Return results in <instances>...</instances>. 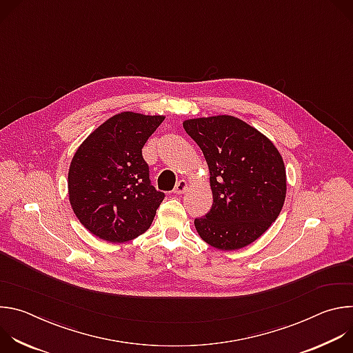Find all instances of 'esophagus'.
Wrapping results in <instances>:
<instances>
[{"label":"esophagus","mask_w":353,"mask_h":353,"mask_svg":"<svg viewBox=\"0 0 353 353\" xmlns=\"http://www.w3.org/2000/svg\"><path fill=\"white\" fill-rule=\"evenodd\" d=\"M187 188H188L187 181H185V180H179V181L176 183V185H174L173 192H176V194H183Z\"/></svg>","instance_id":"1"}]
</instances>
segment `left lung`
<instances>
[{"instance_id": "1", "label": "left lung", "mask_w": 353, "mask_h": 353, "mask_svg": "<svg viewBox=\"0 0 353 353\" xmlns=\"http://www.w3.org/2000/svg\"><path fill=\"white\" fill-rule=\"evenodd\" d=\"M185 132L210 168L214 204L194 225L204 241L237 250L256 241L278 218L286 196V172L275 145L233 116L191 119Z\"/></svg>"}]
</instances>
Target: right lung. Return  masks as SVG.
<instances>
[{
	"mask_svg": "<svg viewBox=\"0 0 353 353\" xmlns=\"http://www.w3.org/2000/svg\"><path fill=\"white\" fill-rule=\"evenodd\" d=\"M163 120L123 112L99 125L77 149L68 172L70 203L96 237L124 243L152 223L165 194L150 184L142 148Z\"/></svg>",
	"mask_w": 353,
	"mask_h": 353,
	"instance_id": "1",
	"label": "right lung"
}]
</instances>
